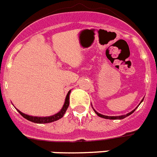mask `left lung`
Listing matches in <instances>:
<instances>
[{
    "instance_id": "obj_1",
    "label": "left lung",
    "mask_w": 157,
    "mask_h": 157,
    "mask_svg": "<svg viewBox=\"0 0 157 157\" xmlns=\"http://www.w3.org/2000/svg\"><path fill=\"white\" fill-rule=\"evenodd\" d=\"M143 100H144V99H142V100H141V102H142V101H143ZM141 102H140V103H141ZM139 105H138V106H137V107H136V108H135L134 110H133V111H131V112H129V113L126 114V115H123V116H104V115H101V114H99V112H97V111H95V110H94V108H93V109H94V112H95V113H96L97 116H99V117H101V118H104V119H108V120H123V119H124V118H126V117H128V116H130L131 114H132L133 112H134V111H136V109L137 107H139Z\"/></svg>"
}]
</instances>
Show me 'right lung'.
Wrapping results in <instances>:
<instances>
[{"mask_svg": "<svg viewBox=\"0 0 157 157\" xmlns=\"http://www.w3.org/2000/svg\"><path fill=\"white\" fill-rule=\"evenodd\" d=\"M70 93H71V90H69V92L67 93V97H66V99H65V103L63 105V108L61 109V111L59 112H58L57 114L54 115V116H48V117H38V116H31L29 115H26V114L22 113L21 111H20L19 110H17V111L26 120H29L31 122L36 123V124H48V123L54 122L56 120H58L59 119H61L62 117H63L64 114L66 113L67 108L69 107L70 104Z\"/></svg>", "mask_w": 157, "mask_h": 157, "instance_id": "obj_1", "label": "right lung"}]
</instances>
